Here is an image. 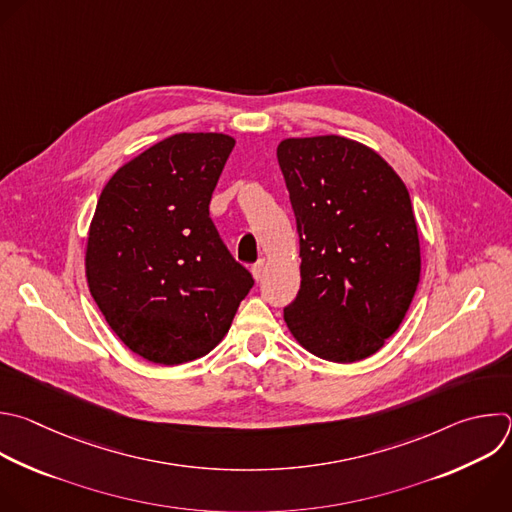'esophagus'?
<instances>
[{"instance_id": "34e87169", "label": "esophagus", "mask_w": 512, "mask_h": 512, "mask_svg": "<svg viewBox=\"0 0 512 512\" xmlns=\"http://www.w3.org/2000/svg\"><path fill=\"white\" fill-rule=\"evenodd\" d=\"M263 271H265V259H259V261L251 267V273H253V277L259 281V279L263 277Z\"/></svg>"}]
</instances>
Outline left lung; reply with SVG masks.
<instances>
[{
    "instance_id": "left-lung-1",
    "label": "left lung",
    "mask_w": 512,
    "mask_h": 512,
    "mask_svg": "<svg viewBox=\"0 0 512 512\" xmlns=\"http://www.w3.org/2000/svg\"><path fill=\"white\" fill-rule=\"evenodd\" d=\"M277 160L301 257L287 327L321 360L370 358L400 327L420 281L408 189L376 150L335 134L285 138Z\"/></svg>"
}]
</instances>
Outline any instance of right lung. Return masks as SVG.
Wrapping results in <instances>:
<instances>
[{"mask_svg": "<svg viewBox=\"0 0 512 512\" xmlns=\"http://www.w3.org/2000/svg\"><path fill=\"white\" fill-rule=\"evenodd\" d=\"M233 146L221 132L168 136L120 166L98 199L88 287L112 331L148 362L207 356L255 283L209 217Z\"/></svg>", "mask_w": 512, "mask_h": 512, "instance_id": "1", "label": "right lung"}]
</instances>
